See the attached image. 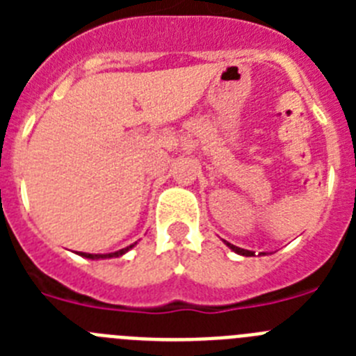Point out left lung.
I'll use <instances>...</instances> for the list:
<instances>
[{
    "label": "left lung",
    "mask_w": 356,
    "mask_h": 356,
    "mask_svg": "<svg viewBox=\"0 0 356 356\" xmlns=\"http://www.w3.org/2000/svg\"><path fill=\"white\" fill-rule=\"evenodd\" d=\"M225 244H226V246L229 248V250H232V251H235V253H237V254H242V257H254V251H250V250H242V248H237V246H234V244H229V242H226V241H225ZM260 254H266V253H260Z\"/></svg>",
    "instance_id": "8db88e82"
}]
</instances>
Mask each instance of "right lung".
Instances as JSON below:
<instances>
[{
	"label": "right lung",
	"mask_w": 356,
	"mask_h": 356,
	"mask_svg": "<svg viewBox=\"0 0 356 356\" xmlns=\"http://www.w3.org/2000/svg\"><path fill=\"white\" fill-rule=\"evenodd\" d=\"M137 242H134V244H130V246L122 248V250L119 251H114V253H105V254H94V253H78L80 257H83V259H90V260H105V259H118V257H122L124 253H128V251L131 250V248L135 246Z\"/></svg>",
	"instance_id": "obj_1"
}]
</instances>
